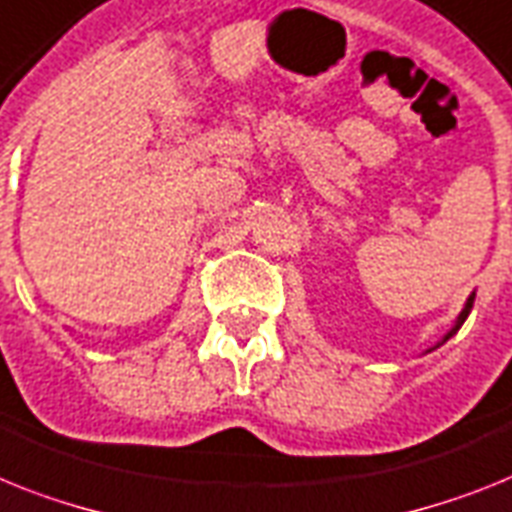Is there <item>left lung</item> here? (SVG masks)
I'll list each match as a JSON object with an SVG mask.
<instances>
[{
  "label": "left lung",
  "instance_id": "obj_1",
  "mask_svg": "<svg viewBox=\"0 0 512 512\" xmlns=\"http://www.w3.org/2000/svg\"><path fill=\"white\" fill-rule=\"evenodd\" d=\"M474 298H476V295H471V298H468L466 308H463V314H460V316H458V324H455V329H450V335H447V337H445V340H450V337H453V335H455V332H458V329H460V324L466 322V316H468V311H471V308H474Z\"/></svg>",
  "mask_w": 512,
  "mask_h": 512
}]
</instances>
